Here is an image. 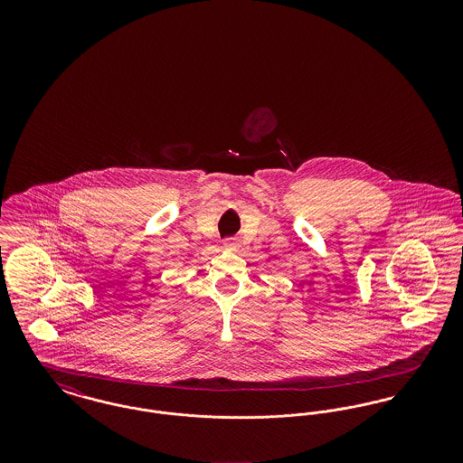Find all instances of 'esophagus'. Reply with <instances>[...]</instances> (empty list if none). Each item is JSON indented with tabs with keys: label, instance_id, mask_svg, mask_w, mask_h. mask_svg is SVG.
<instances>
[{
	"label": "esophagus",
	"instance_id": "34e87169",
	"mask_svg": "<svg viewBox=\"0 0 463 463\" xmlns=\"http://www.w3.org/2000/svg\"><path fill=\"white\" fill-rule=\"evenodd\" d=\"M223 246H225L227 250H232V251H236V250L240 248V244H238L236 240H225V241H223Z\"/></svg>",
	"mask_w": 463,
	"mask_h": 463
}]
</instances>
